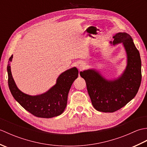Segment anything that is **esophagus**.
Wrapping results in <instances>:
<instances>
[{
  "label": "esophagus",
  "mask_w": 147,
  "mask_h": 147,
  "mask_svg": "<svg viewBox=\"0 0 147 147\" xmlns=\"http://www.w3.org/2000/svg\"><path fill=\"white\" fill-rule=\"evenodd\" d=\"M85 62H83V61H80L78 62L77 64V67L80 69H83L84 68H85Z\"/></svg>",
  "instance_id": "esophagus-1"
}]
</instances>
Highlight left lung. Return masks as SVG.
I'll list each match as a JSON object with an SVG mask.
<instances>
[{"label":"left lung","mask_w":147,"mask_h":147,"mask_svg":"<svg viewBox=\"0 0 147 147\" xmlns=\"http://www.w3.org/2000/svg\"><path fill=\"white\" fill-rule=\"evenodd\" d=\"M113 38V45L123 43L127 54V65L122 76L107 81L95 70L80 72L93 106L103 112H114L126 105L136 96L142 82L141 59L131 36L126 33H118Z\"/></svg>","instance_id":"1"}]
</instances>
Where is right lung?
Segmentation results:
<instances>
[{
	"instance_id": "right-lung-1",
	"label": "right lung",
	"mask_w": 147,
	"mask_h": 147,
	"mask_svg": "<svg viewBox=\"0 0 147 147\" xmlns=\"http://www.w3.org/2000/svg\"><path fill=\"white\" fill-rule=\"evenodd\" d=\"M8 61L7 73L9 90L14 99L25 110L36 117L51 118L61 115L67 105V95L72 84L78 76V70L73 67L62 73L57 80L55 85L43 94L30 96L18 88L12 78L10 62Z\"/></svg>"
}]
</instances>
